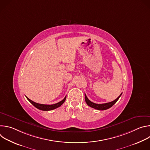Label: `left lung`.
I'll return each mask as SVG.
<instances>
[{"mask_svg": "<svg viewBox=\"0 0 150 150\" xmlns=\"http://www.w3.org/2000/svg\"><path fill=\"white\" fill-rule=\"evenodd\" d=\"M122 93L120 94V95L114 101L109 102V103H104V104H96L94 103L91 102L87 97L86 94H85V102L88 104V105H89L91 108H93L97 110H106L108 109L109 108H110L111 107H112L116 102L117 101L119 100V98H120V96L122 95Z\"/></svg>", "mask_w": 150, "mask_h": 150, "instance_id": "8db88e82", "label": "left lung"}]
</instances>
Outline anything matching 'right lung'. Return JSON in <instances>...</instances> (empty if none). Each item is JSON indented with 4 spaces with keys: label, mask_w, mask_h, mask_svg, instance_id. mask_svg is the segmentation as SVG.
<instances>
[{
    "label": "right lung",
    "mask_w": 150,
    "mask_h": 150,
    "mask_svg": "<svg viewBox=\"0 0 150 150\" xmlns=\"http://www.w3.org/2000/svg\"><path fill=\"white\" fill-rule=\"evenodd\" d=\"M26 98H27V100L34 106L36 108H37L39 110H43V111H49V110H52L53 109H55L59 107H60L64 102H65L67 96L64 98L62 101H60V102L54 104H50V105H48V104H39V103H37L32 100H31L30 99H29L27 97H26Z\"/></svg>",
    "instance_id": "add662e5"
}]
</instances>
